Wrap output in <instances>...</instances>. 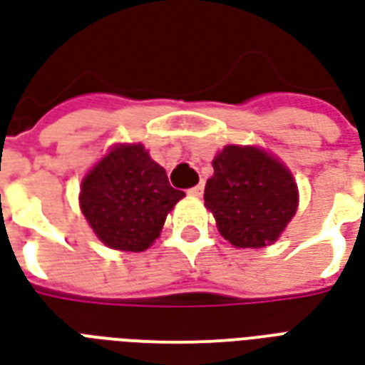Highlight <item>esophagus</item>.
Returning a JSON list of instances; mask_svg holds the SVG:
<instances>
[{"label": "esophagus", "instance_id": "esophagus-1", "mask_svg": "<svg viewBox=\"0 0 365 365\" xmlns=\"http://www.w3.org/2000/svg\"><path fill=\"white\" fill-rule=\"evenodd\" d=\"M203 183H199V185H193V187H191V190H187V193H190V195H193V197H201L203 195Z\"/></svg>", "mask_w": 365, "mask_h": 365}]
</instances>
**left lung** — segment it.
<instances>
[{"mask_svg": "<svg viewBox=\"0 0 365 365\" xmlns=\"http://www.w3.org/2000/svg\"><path fill=\"white\" fill-rule=\"evenodd\" d=\"M215 174L205 185V205L236 247L272 244L298 207L292 174L255 147H230L212 160Z\"/></svg>", "mask_w": 365, "mask_h": 365, "instance_id": "8db88e82", "label": "left lung"}]
</instances>
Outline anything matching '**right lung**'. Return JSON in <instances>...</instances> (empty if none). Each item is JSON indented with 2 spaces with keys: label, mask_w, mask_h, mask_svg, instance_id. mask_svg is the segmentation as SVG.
Masks as SVG:
<instances>
[{
  "label": "right lung",
  "mask_w": 365,
  "mask_h": 365,
  "mask_svg": "<svg viewBox=\"0 0 365 365\" xmlns=\"http://www.w3.org/2000/svg\"><path fill=\"white\" fill-rule=\"evenodd\" d=\"M183 195L141 145H121L83 180L79 199L83 215L108 247L143 251Z\"/></svg>",
  "instance_id": "right-lung-1"
}]
</instances>
